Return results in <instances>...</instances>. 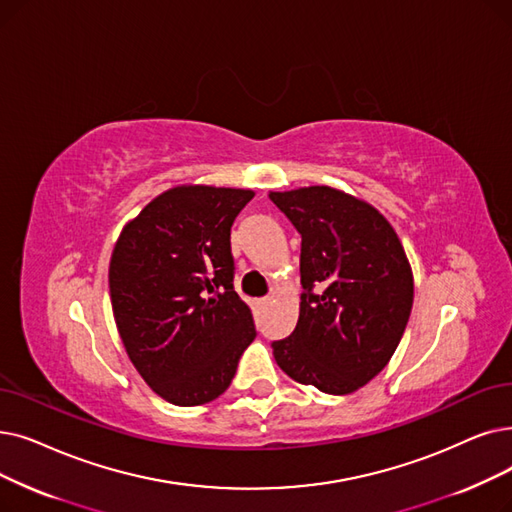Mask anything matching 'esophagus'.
Here are the masks:
<instances>
[{
  "label": "esophagus",
  "instance_id": "1",
  "mask_svg": "<svg viewBox=\"0 0 512 512\" xmlns=\"http://www.w3.org/2000/svg\"><path fill=\"white\" fill-rule=\"evenodd\" d=\"M259 305H261V307H268V305H272V299H270V297L259 299Z\"/></svg>",
  "mask_w": 512,
  "mask_h": 512
}]
</instances>
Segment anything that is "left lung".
Wrapping results in <instances>:
<instances>
[{"label": "left lung", "mask_w": 512, "mask_h": 512, "mask_svg": "<svg viewBox=\"0 0 512 512\" xmlns=\"http://www.w3.org/2000/svg\"><path fill=\"white\" fill-rule=\"evenodd\" d=\"M301 234L299 320L274 341L276 364L301 385L347 395L372 381L406 330L414 278L383 213L330 186L270 192Z\"/></svg>", "instance_id": "8db88e82"}]
</instances>
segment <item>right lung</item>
Returning <instances> with one entry per match:
<instances>
[{
  "label": "right lung",
  "instance_id": "right-lung-1",
  "mask_svg": "<svg viewBox=\"0 0 512 512\" xmlns=\"http://www.w3.org/2000/svg\"><path fill=\"white\" fill-rule=\"evenodd\" d=\"M253 190L175 186L127 221L108 268L121 341L146 385L175 406L224 393L255 339L234 291L230 230Z\"/></svg>",
  "mask_w": 512,
  "mask_h": 512
}]
</instances>
